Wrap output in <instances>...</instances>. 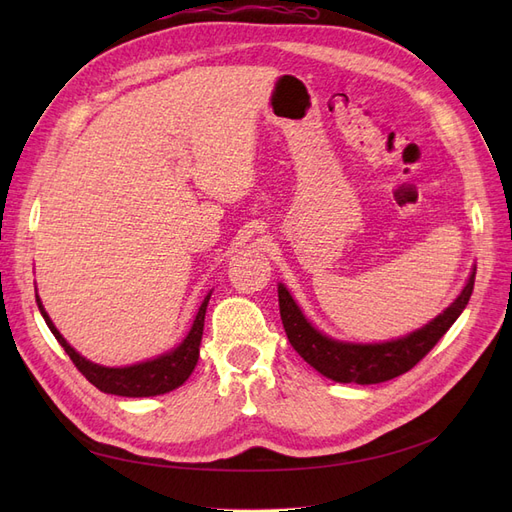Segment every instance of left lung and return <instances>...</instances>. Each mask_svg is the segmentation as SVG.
Returning <instances> with one entry per match:
<instances>
[{
    "label": "left lung",
    "instance_id": "1",
    "mask_svg": "<svg viewBox=\"0 0 512 512\" xmlns=\"http://www.w3.org/2000/svg\"><path fill=\"white\" fill-rule=\"evenodd\" d=\"M474 275L476 269L472 271L466 288L438 318H433L423 329L384 344H346L322 335L303 316L301 307L294 303L284 284L277 286L280 316L292 348L322 376L335 382L378 384L406 374L440 342V337L453 327V322L466 309L474 290Z\"/></svg>",
    "mask_w": 512,
    "mask_h": 512
}]
</instances>
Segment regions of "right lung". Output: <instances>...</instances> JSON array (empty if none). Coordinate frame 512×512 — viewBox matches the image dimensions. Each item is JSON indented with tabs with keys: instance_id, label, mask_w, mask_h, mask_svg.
Listing matches in <instances>:
<instances>
[{
	"instance_id": "right-lung-1",
	"label": "right lung",
	"mask_w": 512,
	"mask_h": 512,
	"mask_svg": "<svg viewBox=\"0 0 512 512\" xmlns=\"http://www.w3.org/2000/svg\"><path fill=\"white\" fill-rule=\"evenodd\" d=\"M209 299H211V292L205 297L203 305L198 307V314L192 322L190 333L185 335V339L177 348L158 356V359L136 363L130 367H102V365L87 361L85 356H81L66 342L64 335L55 329V324L51 322L49 314L44 312V305L36 294V303H38V309H40L44 322L49 324L51 333L55 335L61 348L66 350V354L70 356L76 369H79L81 374L102 393L121 395V397L164 395L168 391L177 389V386H181L185 380L190 378V374L198 363V348H200V339H203V327H205V314H207Z\"/></svg>"
}]
</instances>
